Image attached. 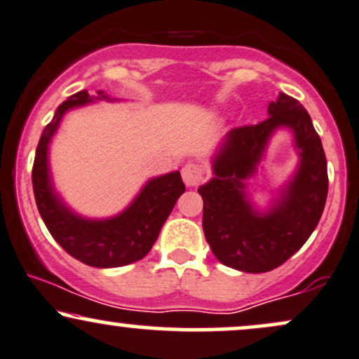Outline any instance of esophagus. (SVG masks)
I'll list each match as a JSON object with an SVG mask.
<instances>
[{
  "mask_svg": "<svg viewBox=\"0 0 359 359\" xmlns=\"http://www.w3.org/2000/svg\"><path fill=\"white\" fill-rule=\"evenodd\" d=\"M205 168L199 163L189 162L187 165L182 168V179L187 187H194V185H199L205 179Z\"/></svg>",
  "mask_w": 359,
  "mask_h": 359,
  "instance_id": "34e87169",
  "label": "esophagus"
}]
</instances>
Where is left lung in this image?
<instances>
[{"label": "left lung", "mask_w": 359, "mask_h": 359, "mask_svg": "<svg viewBox=\"0 0 359 359\" xmlns=\"http://www.w3.org/2000/svg\"><path fill=\"white\" fill-rule=\"evenodd\" d=\"M287 127L301 156L292 179L269 212L254 208L244 180L257 170L271 135ZM214 177L201 185L204 236L214 257L229 269L263 273L285 263L302 248L323 216L327 197V162L312 119L294 97L280 93L269 104V118L234 128L212 158Z\"/></svg>", "instance_id": "8db88e82"}]
</instances>
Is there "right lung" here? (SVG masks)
I'll return each instance as SVG.
<instances>
[{
    "instance_id": "right-lung-1",
    "label": "right lung",
    "mask_w": 359,
    "mask_h": 359,
    "mask_svg": "<svg viewBox=\"0 0 359 359\" xmlns=\"http://www.w3.org/2000/svg\"><path fill=\"white\" fill-rule=\"evenodd\" d=\"M93 101H114L104 90L89 96L79 90L57 108L52 121L43 128L36 147L32 182L40 216L59 245L71 257L96 269H114L147 257L158 238L163 222L185 191L180 172L154 177L143 185L125 211L106 219H89L74 212L53 187L48 145L67 111Z\"/></svg>"
}]
</instances>
